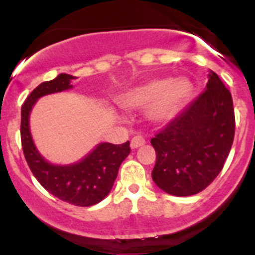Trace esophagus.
Returning a JSON list of instances; mask_svg holds the SVG:
<instances>
[{
    "label": "esophagus",
    "instance_id": "esophagus-1",
    "mask_svg": "<svg viewBox=\"0 0 255 255\" xmlns=\"http://www.w3.org/2000/svg\"><path fill=\"white\" fill-rule=\"evenodd\" d=\"M144 144H145V139L143 137H140V135H135V137H133L130 139V148L132 149L139 148V146L144 145Z\"/></svg>",
    "mask_w": 255,
    "mask_h": 255
}]
</instances>
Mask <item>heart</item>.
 I'll return each mask as SVG.
<instances>
[{
	"label": "heart",
	"instance_id": "b5f03b06",
	"mask_svg": "<svg viewBox=\"0 0 255 255\" xmlns=\"http://www.w3.org/2000/svg\"><path fill=\"white\" fill-rule=\"evenodd\" d=\"M192 94V82L186 76L156 78L130 87L118 97L128 111L145 109V118L154 126L170 123L179 115Z\"/></svg>",
	"mask_w": 255,
	"mask_h": 255
}]
</instances>
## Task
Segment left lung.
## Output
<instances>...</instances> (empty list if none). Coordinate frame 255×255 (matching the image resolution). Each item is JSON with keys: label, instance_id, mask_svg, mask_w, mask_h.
I'll list each match as a JSON object with an SVG mask.
<instances>
[{"label": "left lung", "instance_id": "left-lung-1", "mask_svg": "<svg viewBox=\"0 0 255 255\" xmlns=\"http://www.w3.org/2000/svg\"><path fill=\"white\" fill-rule=\"evenodd\" d=\"M231 92L210 70L205 91L151 138L156 163L151 177L174 196H191L206 189L221 173L235 138Z\"/></svg>", "mask_w": 255, "mask_h": 255}]
</instances>
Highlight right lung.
Listing matches in <instances>:
<instances>
[{
    "label": "right lung",
    "instance_id": "obj_1",
    "mask_svg": "<svg viewBox=\"0 0 255 255\" xmlns=\"http://www.w3.org/2000/svg\"><path fill=\"white\" fill-rule=\"evenodd\" d=\"M74 79L75 76L69 74H59L30 92L20 112V139L28 166L39 184L63 201L87 207L99 204L111 192L120 165L130 153V148L129 142L100 143L84 158L68 165L49 163L38 151L30 133V111L40 97L73 89Z\"/></svg>",
    "mask_w": 255,
    "mask_h": 255
}]
</instances>
